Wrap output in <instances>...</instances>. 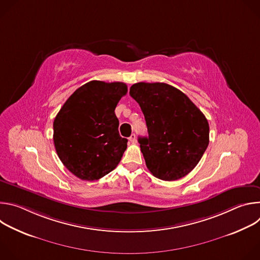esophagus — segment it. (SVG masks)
<instances>
[{"instance_id":"esophagus-1","label":"esophagus","mask_w":260,"mask_h":260,"mask_svg":"<svg viewBox=\"0 0 260 260\" xmlns=\"http://www.w3.org/2000/svg\"><path fill=\"white\" fill-rule=\"evenodd\" d=\"M136 139H137V138H136V135H135V134H132L131 137L128 138V140H129L132 143H135V142H136Z\"/></svg>"}]
</instances>
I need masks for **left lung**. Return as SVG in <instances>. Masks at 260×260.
Returning a JSON list of instances; mask_svg holds the SVG:
<instances>
[{
    "instance_id": "8db88e82",
    "label": "left lung",
    "mask_w": 260,
    "mask_h": 260,
    "mask_svg": "<svg viewBox=\"0 0 260 260\" xmlns=\"http://www.w3.org/2000/svg\"><path fill=\"white\" fill-rule=\"evenodd\" d=\"M129 94L147 124L148 137L138 141L148 170L165 181L189 174L209 145V123L202 111L167 83H135Z\"/></svg>"
}]
</instances>
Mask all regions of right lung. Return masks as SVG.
<instances>
[{"mask_svg":"<svg viewBox=\"0 0 260 260\" xmlns=\"http://www.w3.org/2000/svg\"><path fill=\"white\" fill-rule=\"evenodd\" d=\"M127 92L123 82L92 80L66 101L53 121V142L63 166L81 180L113 171L127 147L118 132L115 108Z\"/></svg>","mask_w":260,"mask_h":260,"instance_id":"right-lung-1","label":"right lung"}]
</instances>
